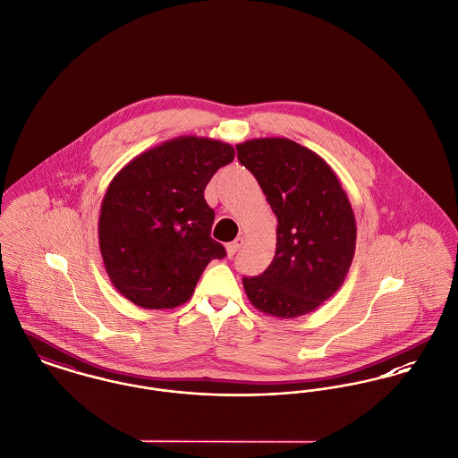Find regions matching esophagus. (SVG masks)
I'll return each instance as SVG.
<instances>
[{"label":"esophagus","instance_id":"1","mask_svg":"<svg viewBox=\"0 0 458 458\" xmlns=\"http://www.w3.org/2000/svg\"><path fill=\"white\" fill-rule=\"evenodd\" d=\"M242 242H244V238H236V240L233 241V242H229L225 248H227V255L229 257H233V255H236L238 251H240L241 246H242Z\"/></svg>","mask_w":458,"mask_h":458}]
</instances>
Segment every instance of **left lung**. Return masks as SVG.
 I'll return each instance as SVG.
<instances>
[{"label":"left lung","mask_w":458,"mask_h":458,"mask_svg":"<svg viewBox=\"0 0 458 458\" xmlns=\"http://www.w3.org/2000/svg\"><path fill=\"white\" fill-rule=\"evenodd\" d=\"M277 217V244L259 277H242L251 305L279 318L318 309L353 262L357 224L335 170L315 151L286 138L236 145Z\"/></svg>","instance_id":"obj_1"}]
</instances>
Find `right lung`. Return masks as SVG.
<instances>
[{
  "label": "right lung",
  "instance_id": "1",
  "mask_svg": "<svg viewBox=\"0 0 458 458\" xmlns=\"http://www.w3.org/2000/svg\"><path fill=\"white\" fill-rule=\"evenodd\" d=\"M234 160L224 141L179 136L134 157L106 188L98 220L105 270L138 307L175 309L224 246L212 240L216 214L203 191Z\"/></svg>",
  "mask_w": 458,
  "mask_h": 458
}]
</instances>
